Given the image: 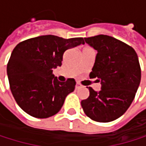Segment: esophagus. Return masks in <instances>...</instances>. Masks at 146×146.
Returning a JSON list of instances; mask_svg holds the SVG:
<instances>
[{
    "instance_id": "1",
    "label": "esophagus",
    "mask_w": 146,
    "mask_h": 146,
    "mask_svg": "<svg viewBox=\"0 0 146 146\" xmlns=\"http://www.w3.org/2000/svg\"><path fill=\"white\" fill-rule=\"evenodd\" d=\"M80 88V83H77L76 84V88Z\"/></svg>"
}]
</instances>
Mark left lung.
<instances>
[{
    "label": "left lung",
    "instance_id": "left-lung-1",
    "mask_svg": "<svg viewBox=\"0 0 146 146\" xmlns=\"http://www.w3.org/2000/svg\"><path fill=\"white\" fill-rule=\"evenodd\" d=\"M97 51L90 78H97L101 90H89L81 101L85 114L94 121L109 123L123 115L133 102L141 80V69L135 50L107 35L85 37Z\"/></svg>",
    "mask_w": 146,
    "mask_h": 146
}]
</instances>
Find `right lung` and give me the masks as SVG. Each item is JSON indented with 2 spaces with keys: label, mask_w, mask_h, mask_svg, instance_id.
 Returning <instances> with one entry per match:
<instances>
[{
  "label": "right lung",
  "mask_w": 146,
  "mask_h": 146,
  "mask_svg": "<svg viewBox=\"0 0 146 146\" xmlns=\"http://www.w3.org/2000/svg\"><path fill=\"white\" fill-rule=\"evenodd\" d=\"M81 44H85L82 37L65 39L46 35L27 39L15 47L7 74L11 93L24 112L36 118H47L61 110L76 82L74 79L60 82L52 71L62 65L67 49Z\"/></svg>",
  "instance_id": "right-lung-1"
}]
</instances>
